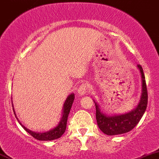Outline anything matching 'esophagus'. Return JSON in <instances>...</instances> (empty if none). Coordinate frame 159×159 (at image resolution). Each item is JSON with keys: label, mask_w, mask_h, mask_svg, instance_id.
Segmentation results:
<instances>
[{"label": "esophagus", "mask_w": 159, "mask_h": 159, "mask_svg": "<svg viewBox=\"0 0 159 159\" xmlns=\"http://www.w3.org/2000/svg\"><path fill=\"white\" fill-rule=\"evenodd\" d=\"M89 92V84L86 82H82L78 89V93L81 96L86 94Z\"/></svg>", "instance_id": "1"}]
</instances>
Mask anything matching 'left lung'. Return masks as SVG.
<instances>
[{"label": "left lung", "instance_id": "8db88e82", "mask_svg": "<svg viewBox=\"0 0 159 159\" xmlns=\"http://www.w3.org/2000/svg\"><path fill=\"white\" fill-rule=\"evenodd\" d=\"M137 66L141 73L142 95L140 103L133 111L125 115L107 116L100 111L97 103H95L97 125L100 129L105 134L114 136V135L123 134L131 131L140 121L146 111L148 98L146 81H145V76L142 66L140 64H138Z\"/></svg>", "mask_w": 159, "mask_h": 159}]
</instances>
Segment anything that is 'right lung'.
Returning a JSON list of instances; mask_svg holds the SVG:
<instances>
[{"label":"right lung","instance_id":"right-lung-1","mask_svg":"<svg viewBox=\"0 0 159 159\" xmlns=\"http://www.w3.org/2000/svg\"><path fill=\"white\" fill-rule=\"evenodd\" d=\"M74 100H75V95L74 94H70L67 98H66V101H65L64 103V106H63V115L61 118V121H60V122L59 123V125H58L56 128L50 130V131L46 132V133H35V132H32L30 131V130L28 129H26V127L23 126L22 124L20 125H21L22 126H23V128L28 133H30V134L33 137L35 138L36 140H56V139H58V138L60 137V136L64 133L65 130H66L68 115H69L70 111V108L71 107H72V103L73 102H74ZM13 111H14V108H13ZM14 114L15 115H16L15 111H14Z\"/></svg>","mask_w":159,"mask_h":159}]
</instances>
